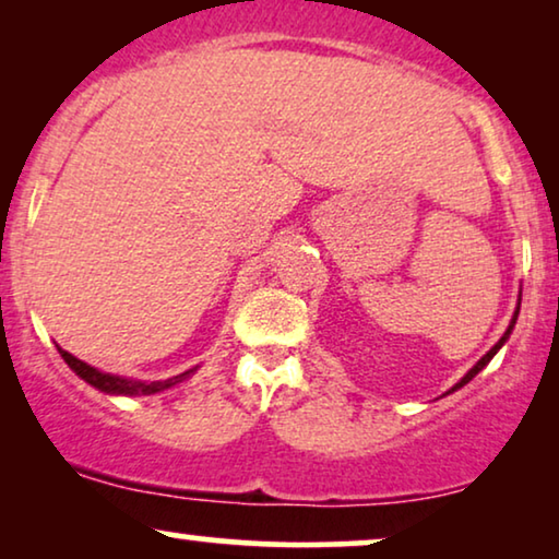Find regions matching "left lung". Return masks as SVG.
<instances>
[{"label":"left lung","mask_w":559,"mask_h":559,"mask_svg":"<svg viewBox=\"0 0 559 559\" xmlns=\"http://www.w3.org/2000/svg\"><path fill=\"white\" fill-rule=\"evenodd\" d=\"M519 308H522V293H519V302H516V310H514V316H511V323H509V328H507V333H503V335H501V338H499V343H496V346H493L491 350H488V354H486V356H480V358H478V361H476V366H473V369H471L468 373H465V377H463L461 381H457V384H455L453 389H448V392H445V394H453V392H457V389H461V386H465V384H468V381H471L473 377H476V373H478V371H484V369H486V366H488V361H491V358H493L496 354H499V350H501V346H503V343H507V341H509V335H511V331H514V325H516V318H519Z\"/></svg>","instance_id":"8db88e82"}]
</instances>
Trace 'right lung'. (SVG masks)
Listing matches in <instances>:
<instances>
[{
  "label": "right lung",
  "instance_id": "1",
  "mask_svg": "<svg viewBox=\"0 0 559 559\" xmlns=\"http://www.w3.org/2000/svg\"><path fill=\"white\" fill-rule=\"evenodd\" d=\"M58 354L63 356V361L71 366V371H75V377H81L86 384H91L98 392L104 394H111V396H147V394H157V392H165V389H170L175 384H180V381H186L188 377H193L198 371V366L193 369L178 373V377L173 379H163V381H140V379H127V377H117V373H106V371H98L94 366L81 361V358H75L73 354H68L58 346Z\"/></svg>",
  "mask_w": 559,
  "mask_h": 559
}]
</instances>
